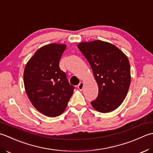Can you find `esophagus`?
Instances as JSON below:
<instances>
[{"mask_svg":"<svg viewBox=\"0 0 153 153\" xmlns=\"http://www.w3.org/2000/svg\"><path fill=\"white\" fill-rule=\"evenodd\" d=\"M83 86H84V83L82 82H81L79 83V85H78V88H79L80 90H82L83 89Z\"/></svg>","mask_w":153,"mask_h":153,"instance_id":"obj_1","label":"esophagus"}]
</instances>
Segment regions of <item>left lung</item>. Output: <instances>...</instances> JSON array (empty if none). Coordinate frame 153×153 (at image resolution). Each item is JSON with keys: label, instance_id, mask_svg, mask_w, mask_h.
<instances>
[{"label": "left lung", "instance_id": "8db88e82", "mask_svg": "<svg viewBox=\"0 0 153 153\" xmlns=\"http://www.w3.org/2000/svg\"><path fill=\"white\" fill-rule=\"evenodd\" d=\"M78 48L91 66L98 86L92 107L102 113L115 110L122 104L130 86L128 58L116 45L101 40L81 42Z\"/></svg>", "mask_w": 153, "mask_h": 153}]
</instances>
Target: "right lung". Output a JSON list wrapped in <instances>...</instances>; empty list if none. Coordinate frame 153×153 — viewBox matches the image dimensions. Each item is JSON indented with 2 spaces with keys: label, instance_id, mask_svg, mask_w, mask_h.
<instances>
[{
  "label": "right lung",
  "instance_id": "add662e5",
  "mask_svg": "<svg viewBox=\"0 0 153 153\" xmlns=\"http://www.w3.org/2000/svg\"><path fill=\"white\" fill-rule=\"evenodd\" d=\"M67 45L51 43L42 47L27 61L24 83L27 97L36 110L48 117L63 113L74 86L59 66Z\"/></svg>",
  "mask_w": 153,
  "mask_h": 153
}]
</instances>
